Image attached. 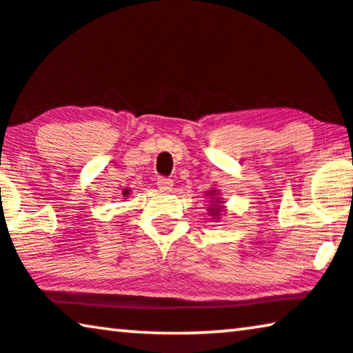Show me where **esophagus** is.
Masks as SVG:
<instances>
[{
    "label": "esophagus",
    "instance_id": "esophagus-1",
    "mask_svg": "<svg viewBox=\"0 0 353 353\" xmlns=\"http://www.w3.org/2000/svg\"><path fill=\"white\" fill-rule=\"evenodd\" d=\"M157 185H158V188H160V190L168 192V190H171L174 183H172V181H171L170 177H158Z\"/></svg>",
    "mask_w": 353,
    "mask_h": 353
}]
</instances>
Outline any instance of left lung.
<instances>
[{
	"label": "left lung",
	"mask_w": 353,
	"mask_h": 353,
	"mask_svg": "<svg viewBox=\"0 0 353 353\" xmlns=\"http://www.w3.org/2000/svg\"><path fill=\"white\" fill-rule=\"evenodd\" d=\"M211 193V198H212V201H211V208H210V214L212 216V217H214V219H217V217H219L221 216V212H222V205H221V200H219V198H214L216 196V190H211L210 192Z\"/></svg>",
	"instance_id": "left-lung-1"
}]
</instances>
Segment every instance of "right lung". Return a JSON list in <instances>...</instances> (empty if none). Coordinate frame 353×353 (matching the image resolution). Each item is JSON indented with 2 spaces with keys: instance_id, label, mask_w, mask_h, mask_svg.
<instances>
[{
  "instance_id": "obj_1",
  "label": "right lung",
  "mask_w": 353,
  "mask_h": 353,
  "mask_svg": "<svg viewBox=\"0 0 353 353\" xmlns=\"http://www.w3.org/2000/svg\"><path fill=\"white\" fill-rule=\"evenodd\" d=\"M123 195H125V196H128V195H129V190H128V188H126L125 192H123Z\"/></svg>"
}]
</instances>
